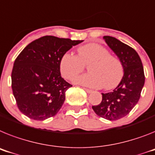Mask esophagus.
I'll use <instances>...</instances> for the list:
<instances>
[{"mask_svg": "<svg viewBox=\"0 0 155 155\" xmlns=\"http://www.w3.org/2000/svg\"><path fill=\"white\" fill-rule=\"evenodd\" d=\"M84 88V90L86 92H88V93H91V92H92V89H89V88Z\"/></svg>", "mask_w": 155, "mask_h": 155, "instance_id": "34e87169", "label": "esophagus"}]
</instances>
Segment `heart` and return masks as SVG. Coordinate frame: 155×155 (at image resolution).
<instances>
[{
    "instance_id": "b5f03b06",
    "label": "heart",
    "mask_w": 155,
    "mask_h": 155,
    "mask_svg": "<svg viewBox=\"0 0 155 155\" xmlns=\"http://www.w3.org/2000/svg\"><path fill=\"white\" fill-rule=\"evenodd\" d=\"M78 55L63 54L59 60V71L67 80H73L88 66L89 74L74 80L76 84L90 88L112 89L120 83L124 68L118 58L110 55L109 50L96 43H89L78 48Z\"/></svg>"
}]
</instances>
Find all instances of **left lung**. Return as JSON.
I'll list each match as a JSON object with an SVG mask.
<instances>
[{
  "label": "left lung",
  "mask_w": 155,
  "mask_h": 155,
  "mask_svg": "<svg viewBox=\"0 0 155 155\" xmlns=\"http://www.w3.org/2000/svg\"><path fill=\"white\" fill-rule=\"evenodd\" d=\"M103 38L121 60L124 76L112 92L102 93L101 103L92 107L98 116L115 121L126 116L138 103L145 76L142 61L135 49L113 37Z\"/></svg>",
  "instance_id": "left-lung-1"
}]
</instances>
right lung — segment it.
Masks as SVG:
<instances>
[{
    "mask_svg": "<svg viewBox=\"0 0 155 155\" xmlns=\"http://www.w3.org/2000/svg\"><path fill=\"white\" fill-rule=\"evenodd\" d=\"M83 41L44 36L32 41L15 60L12 88L18 108L28 117L44 121L58 113L72 84L61 77L59 60Z\"/></svg>",
    "mask_w": 155,
    "mask_h": 155,
    "instance_id": "obj_1",
    "label": "right lung"
}]
</instances>
